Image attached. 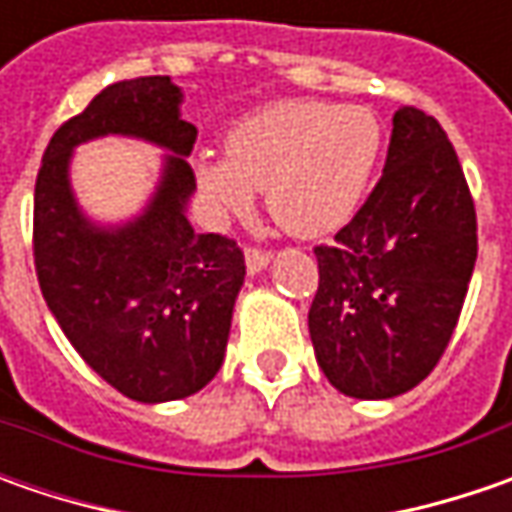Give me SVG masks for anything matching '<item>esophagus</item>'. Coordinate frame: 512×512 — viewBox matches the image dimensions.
Here are the masks:
<instances>
[{"mask_svg":"<svg viewBox=\"0 0 512 512\" xmlns=\"http://www.w3.org/2000/svg\"><path fill=\"white\" fill-rule=\"evenodd\" d=\"M245 265L250 273H262V270L270 265V253H267V250H256V247H247Z\"/></svg>","mask_w":512,"mask_h":512,"instance_id":"obj_1","label":"esophagus"}]
</instances>
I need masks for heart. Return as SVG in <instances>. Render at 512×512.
Wrapping results in <instances>:
<instances>
[{"instance_id": "b5f03b06", "label": "heart", "mask_w": 512, "mask_h": 512, "mask_svg": "<svg viewBox=\"0 0 512 512\" xmlns=\"http://www.w3.org/2000/svg\"><path fill=\"white\" fill-rule=\"evenodd\" d=\"M382 153V125L362 105L276 102L230 130L225 159H196V179L219 213H242L253 190L302 239L344 227L362 205Z\"/></svg>"}]
</instances>
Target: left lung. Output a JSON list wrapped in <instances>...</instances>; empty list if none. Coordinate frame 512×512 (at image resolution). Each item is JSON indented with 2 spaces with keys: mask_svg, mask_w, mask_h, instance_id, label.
Listing matches in <instances>:
<instances>
[{
  "mask_svg": "<svg viewBox=\"0 0 512 512\" xmlns=\"http://www.w3.org/2000/svg\"><path fill=\"white\" fill-rule=\"evenodd\" d=\"M476 250V207L447 133L399 108L379 185L333 245L313 250L307 327L327 382L353 399L413 390L453 336Z\"/></svg>",
  "mask_w": 512,
  "mask_h": 512,
  "instance_id": "left-lung-1",
  "label": "left lung"
}]
</instances>
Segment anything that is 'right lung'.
Returning a JSON list of instances; mask_svg holds the SVG:
<instances>
[{"instance_id":"obj_1","label":"right lung","mask_w":512,"mask_h":512,"mask_svg":"<svg viewBox=\"0 0 512 512\" xmlns=\"http://www.w3.org/2000/svg\"><path fill=\"white\" fill-rule=\"evenodd\" d=\"M170 76L108 85L53 133L33 193V259L50 313L110 387L133 402L193 396L225 362L245 256L219 233H196L187 156L196 128ZM102 135L168 149L151 202L128 223L102 226L69 185L72 150Z\"/></svg>"}]
</instances>
